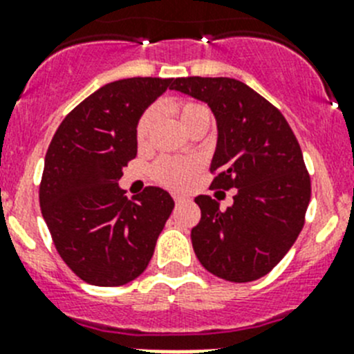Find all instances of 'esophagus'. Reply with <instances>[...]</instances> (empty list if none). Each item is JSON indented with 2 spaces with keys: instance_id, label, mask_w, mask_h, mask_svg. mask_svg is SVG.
I'll return each mask as SVG.
<instances>
[{
  "instance_id": "esophagus-1",
  "label": "esophagus",
  "mask_w": 354,
  "mask_h": 354,
  "mask_svg": "<svg viewBox=\"0 0 354 354\" xmlns=\"http://www.w3.org/2000/svg\"><path fill=\"white\" fill-rule=\"evenodd\" d=\"M173 199H174V203H176V204H180V203H183V201H185V197H181V196H174Z\"/></svg>"
}]
</instances>
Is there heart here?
Here are the masks:
<instances>
[{
  "mask_svg": "<svg viewBox=\"0 0 354 354\" xmlns=\"http://www.w3.org/2000/svg\"><path fill=\"white\" fill-rule=\"evenodd\" d=\"M174 113L180 118L181 125L190 134L194 132H206L211 124V111L206 104L199 101H180L173 106ZM158 106H150L136 125V143L140 148L150 145L151 132L157 122ZM201 171V162L196 157H160L150 167V176L162 187L171 190H183L192 183L196 174Z\"/></svg>",
  "mask_w": 354,
  "mask_h": 354,
  "instance_id": "1",
  "label": "heart"
}]
</instances>
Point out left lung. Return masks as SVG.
Here are the masks:
<instances>
[{
	"instance_id": "8db88e82",
	"label": "left lung",
	"mask_w": 354,
	"mask_h": 354,
	"mask_svg": "<svg viewBox=\"0 0 354 354\" xmlns=\"http://www.w3.org/2000/svg\"><path fill=\"white\" fill-rule=\"evenodd\" d=\"M174 91L207 102L218 124L211 188H236L222 211L196 197L201 222L192 246L206 270L232 283L255 281L288 253L306 222L311 178L283 113L234 78H176Z\"/></svg>"
}]
</instances>
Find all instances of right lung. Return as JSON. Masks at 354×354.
<instances>
[{"label":"right lung","mask_w":354,"mask_h":354,"mask_svg":"<svg viewBox=\"0 0 354 354\" xmlns=\"http://www.w3.org/2000/svg\"><path fill=\"white\" fill-rule=\"evenodd\" d=\"M171 84L151 77L106 84L69 111L52 138L39 207L61 259L88 285L136 279L173 211L162 188L147 187L131 201L118 188L138 153V120Z\"/></svg>","instance_id":"1"}]
</instances>
